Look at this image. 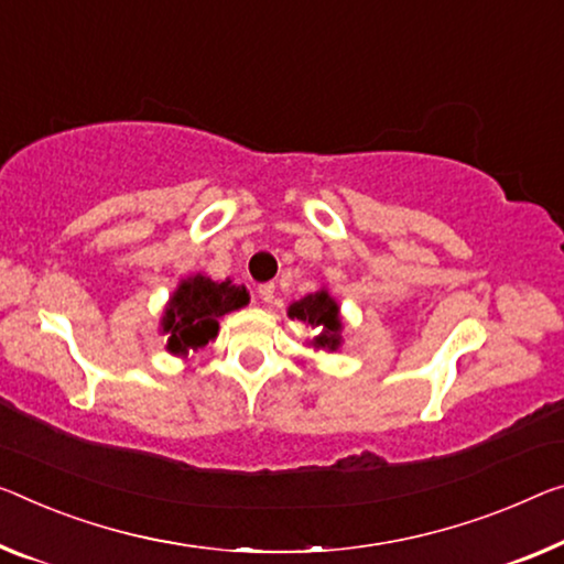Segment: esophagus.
Segmentation results:
<instances>
[{"mask_svg": "<svg viewBox=\"0 0 564 564\" xmlns=\"http://www.w3.org/2000/svg\"><path fill=\"white\" fill-rule=\"evenodd\" d=\"M259 297H262L267 305H272V302H274V284L272 282L262 284V288H259Z\"/></svg>", "mask_w": 564, "mask_h": 564, "instance_id": "1", "label": "esophagus"}]
</instances>
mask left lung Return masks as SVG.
I'll list each match as a JSON object with an SVG mask.
<instances>
[{
    "label": "left lung",
    "instance_id": "left-lung-1",
    "mask_svg": "<svg viewBox=\"0 0 564 564\" xmlns=\"http://www.w3.org/2000/svg\"><path fill=\"white\" fill-rule=\"evenodd\" d=\"M288 315L292 319L310 325L312 330H317V337L312 340L315 348L323 350H337L340 348V333H343V319H340V305L327 294V290L312 292L300 302H292Z\"/></svg>",
    "mask_w": 564,
    "mask_h": 564
}]
</instances>
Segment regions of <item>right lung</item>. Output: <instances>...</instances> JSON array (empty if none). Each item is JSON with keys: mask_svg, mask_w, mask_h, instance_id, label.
I'll use <instances>...</instances> for the list:
<instances>
[{"mask_svg": "<svg viewBox=\"0 0 564 564\" xmlns=\"http://www.w3.org/2000/svg\"><path fill=\"white\" fill-rule=\"evenodd\" d=\"M249 305V292L245 284L214 282L204 274L184 280L171 294L161 327L169 335L166 350L173 355H186L188 350L204 348L219 335V317L231 310Z\"/></svg>", "mask_w": 564, "mask_h": 564, "instance_id": "obj_1", "label": "right lung"}]
</instances>
